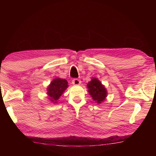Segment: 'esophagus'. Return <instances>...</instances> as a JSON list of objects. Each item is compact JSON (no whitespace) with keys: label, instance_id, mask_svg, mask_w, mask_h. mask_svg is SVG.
Wrapping results in <instances>:
<instances>
[{"label":"esophagus","instance_id":"1","mask_svg":"<svg viewBox=\"0 0 156 156\" xmlns=\"http://www.w3.org/2000/svg\"><path fill=\"white\" fill-rule=\"evenodd\" d=\"M80 83H81V81H80V80H79V79L74 78L72 80V84H75V85H78V84H80Z\"/></svg>","mask_w":156,"mask_h":156}]
</instances>
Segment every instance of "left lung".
Returning a JSON list of instances; mask_svg holds the SVG:
<instances>
[{"label":"left lung","instance_id":"8db88e82","mask_svg":"<svg viewBox=\"0 0 156 156\" xmlns=\"http://www.w3.org/2000/svg\"><path fill=\"white\" fill-rule=\"evenodd\" d=\"M89 93L94 100L101 103L107 97V91L102 83L96 78H93L87 84Z\"/></svg>","mask_w":156,"mask_h":156}]
</instances>
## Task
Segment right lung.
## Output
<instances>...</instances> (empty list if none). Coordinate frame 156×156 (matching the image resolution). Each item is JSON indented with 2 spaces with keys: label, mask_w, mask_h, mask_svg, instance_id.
I'll return each mask as SVG.
<instances>
[{
  "label": "right lung",
  "mask_w": 156,
  "mask_h": 156,
  "mask_svg": "<svg viewBox=\"0 0 156 156\" xmlns=\"http://www.w3.org/2000/svg\"><path fill=\"white\" fill-rule=\"evenodd\" d=\"M67 87V81L65 79H54L47 88V94L49 96V100L54 103H56L57 100L61 96Z\"/></svg>",
  "instance_id": "1"
}]
</instances>
